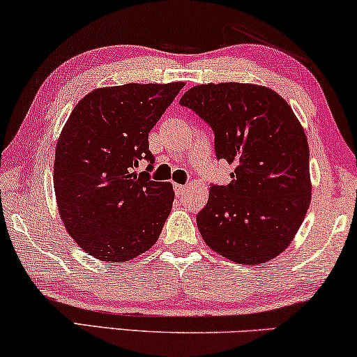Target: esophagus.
Listing matches in <instances>:
<instances>
[{"mask_svg": "<svg viewBox=\"0 0 357 357\" xmlns=\"http://www.w3.org/2000/svg\"><path fill=\"white\" fill-rule=\"evenodd\" d=\"M187 192H188L187 185H175V193H177V197H183Z\"/></svg>", "mask_w": 357, "mask_h": 357, "instance_id": "obj_1", "label": "esophagus"}]
</instances>
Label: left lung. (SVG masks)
Masks as SVG:
<instances>
[{
    "label": "left lung",
    "mask_w": 357,
    "mask_h": 357,
    "mask_svg": "<svg viewBox=\"0 0 357 357\" xmlns=\"http://www.w3.org/2000/svg\"><path fill=\"white\" fill-rule=\"evenodd\" d=\"M180 104L214 131L218 159L234 170L213 185L197 216L206 245L243 265L266 263L294 241L312 197L309 143L291 105L270 87L199 84Z\"/></svg>",
    "instance_id": "obj_1"
}]
</instances>
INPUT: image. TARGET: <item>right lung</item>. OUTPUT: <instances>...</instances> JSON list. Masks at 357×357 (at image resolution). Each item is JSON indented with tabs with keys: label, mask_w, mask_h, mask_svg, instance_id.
Masks as SVG:
<instances>
[{
	"label": "right lung",
	"mask_w": 357,
	"mask_h": 357,
	"mask_svg": "<svg viewBox=\"0 0 357 357\" xmlns=\"http://www.w3.org/2000/svg\"><path fill=\"white\" fill-rule=\"evenodd\" d=\"M183 86L99 87L63 126L53 165L56 206L68 234L97 260L130 261L158 242L172 209V183L135 167L143 159L153 164L149 131Z\"/></svg>",
	"instance_id": "add662e5"
}]
</instances>
